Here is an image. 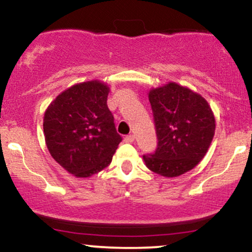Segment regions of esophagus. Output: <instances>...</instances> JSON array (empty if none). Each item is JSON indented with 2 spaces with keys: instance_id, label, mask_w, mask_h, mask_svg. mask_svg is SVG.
Wrapping results in <instances>:
<instances>
[{
  "instance_id": "34e87169",
  "label": "esophagus",
  "mask_w": 252,
  "mask_h": 252,
  "mask_svg": "<svg viewBox=\"0 0 252 252\" xmlns=\"http://www.w3.org/2000/svg\"><path fill=\"white\" fill-rule=\"evenodd\" d=\"M124 141H126V142H128V143H132L135 141V135L130 134L128 136H126V137H124Z\"/></svg>"
}]
</instances>
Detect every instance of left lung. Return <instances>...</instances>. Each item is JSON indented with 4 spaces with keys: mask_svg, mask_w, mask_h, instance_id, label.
Instances as JSON below:
<instances>
[{
    "mask_svg": "<svg viewBox=\"0 0 252 252\" xmlns=\"http://www.w3.org/2000/svg\"><path fill=\"white\" fill-rule=\"evenodd\" d=\"M158 136V148L143 155L152 172L175 178L204 158L213 140L216 120L200 94L176 83L149 91Z\"/></svg>",
    "mask_w": 252,
    "mask_h": 252,
    "instance_id": "left-lung-1",
    "label": "left lung"
}]
</instances>
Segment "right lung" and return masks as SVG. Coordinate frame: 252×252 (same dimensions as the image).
I'll list each match as a JSON object with an SVG mask.
<instances>
[{
  "label": "right lung",
  "mask_w": 252,
  "mask_h": 252,
  "mask_svg": "<svg viewBox=\"0 0 252 252\" xmlns=\"http://www.w3.org/2000/svg\"><path fill=\"white\" fill-rule=\"evenodd\" d=\"M109 91L99 80L76 84L45 112L43 134L52 158L77 178L108 167L122 141L106 104Z\"/></svg>",
  "instance_id": "add662e5"
}]
</instances>
